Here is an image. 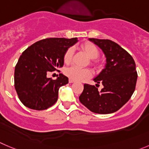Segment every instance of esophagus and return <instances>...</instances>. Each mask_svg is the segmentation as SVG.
<instances>
[{"label":"esophagus","mask_w":149,"mask_h":149,"mask_svg":"<svg viewBox=\"0 0 149 149\" xmlns=\"http://www.w3.org/2000/svg\"><path fill=\"white\" fill-rule=\"evenodd\" d=\"M74 81L73 80H72V79H69V83H74Z\"/></svg>","instance_id":"1"}]
</instances>
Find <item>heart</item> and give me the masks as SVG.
Wrapping results in <instances>:
<instances>
[{
  "instance_id": "1",
  "label": "heart",
  "mask_w": 149,
  "mask_h": 149,
  "mask_svg": "<svg viewBox=\"0 0 149 149\" xmlns=\"http://www.w3.org/2000/svg\"><path fill=\"white\" fill-rule=\"evenodd\" d=\"M81 49L86 52V54L91 59H95L98 58L100 55V51L98 48L91 42H84L80 45ZM73 56V48L69 47L63 54V61L65 63H69L72 61ZM65 74L68 77L73 80L80 81L84 79L91 77L90 70L88 69H80L77 66H71L65 71Z\"/></svg>"
}]
</instances>
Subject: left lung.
I'll return each mask as SVG.
<instances>
[{
  "mask_svg": "<svg viewBox=\"0 0 149 149\" xmlns=\"http://www.w3.org/2000/svg\"><path fill=\"white\" fill-rule=\"evenodd\" d=\"M100 47L106 57V64L93 79L104 86L101 91L94 86L84 84L79 100L89 110L108 114L119 110L131 98L135 89L137 73L134 61L128 52L109 39H89Z\"/></svg>",
  "mask_w": 149,
  "mask_h": 149,
  "instance_id": "8db88e82",
  "label": "left lung"
}]
</instances>
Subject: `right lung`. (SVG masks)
Returning <instances> with one entry per match:
<instances>
[{
	"label": "right lung",
	"mask_w": 149,
	"mask_h": 149,
	"mask_svg": "<svg viewBox=\"0 0 149 149\" xmlns=\"http://www.w3.org/2000/svg\"><path fill=\"white\" fill-rule=\"evenodd\" d=\"M77 38H48L36 42L22 53L15 69V87L21 102L30 109L43 110L57 102L60 87L69 79L62 74L56 80L47 76L63 66L65 51Z\"/></svg>",
	"instance_id": "add662e5"
}]
</instances>
